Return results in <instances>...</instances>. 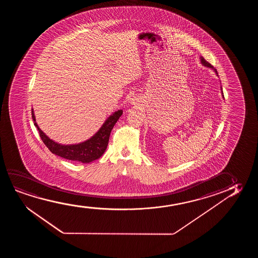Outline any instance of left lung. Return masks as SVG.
I'll use <instances>...</instances> for the list:
<instances>
[{
  "label": "left lung",
  "mask_w": 258,
  "mask_h": 258,
  "mask_svg": "<svg viewBox=\"0 0 258 258\" xmlns=\"http://www.w3.org/2000/svg\"><path fill=\"white\" fill-rule=\"evenodd\" d=\"M201 61L202 63L204 64V65H205V66H207V67L209 68H212V65H211L210 63H208V62H207V61L205 60V58H204V57H201ZM214 71H215L216 73L218 74V72H217V71H216V69L214 70Z\"/></svg>",
  "instance_id": "left-lung-1"
}]
</instances>
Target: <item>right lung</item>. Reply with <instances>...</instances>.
<instances>
[{
	"instance_id": "obj_1",
	"label": "right lung",
	"mask_w": 258,
	"mask_h": 258,
	"mask_svg": "<svg viewBox=\"0 0 258 258\" xmlns=\"http://www.w3.org/2000/svg\"><path fill=\"white\" fill-rule=\"evenodd\" d=\"M121 114L122 110H119L113 113V115H111L106 120V122L103 124L102 127H100V130L96 133L95 136H93L87 141L78 145H61L51 140L38 127L36 123L34 113L32 109V120H34V125L39 131V137L42 139L43 143L49 149L50 152L63 159L80 161L82 163L92 162L95 159H99L103 155L108 145L110 133Z\"/></svg>"
}]
</instances>
